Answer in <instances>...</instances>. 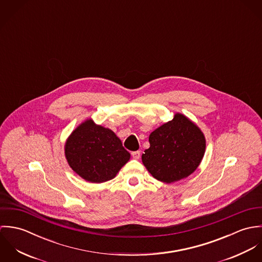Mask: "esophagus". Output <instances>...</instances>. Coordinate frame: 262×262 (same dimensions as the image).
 <instances>
[{
	"label": "esophagus",
	"instance_id": "esophagus-1",
	"mask_svg": "<svg viewBox=\"0 0 262 262\" xmlns=\"http://www.w3.org/2000/svg\"><path fill=\"white\" fill-rule=\"evenodd\" d=\"M131 154H132V157L134 159H139L140 155H141V152L140 151H133Z\"/></svg>",
	"mask_w": 262,
	"mask_h": 262
}]
</instances>
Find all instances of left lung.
I'll use <instances>...</instances> for the list:
<instances>
[{
    "instance_id": "1",
    "label": "left lung",
    "mask_w": 262,
    "mask_h": 262,
    "mask_svg": "<svg viewBox=\"0 0 262 262\" xmlns=\"http://www.w3.org/2000/svg\"><path fill=\"white\" fill-rule=\"evenodd\" d=\"M149 143V148L142 154V162L154 179L165 184L190 176L206 151L204 133L181 113L151 132Z\"/></svg>"
}]
</instances>
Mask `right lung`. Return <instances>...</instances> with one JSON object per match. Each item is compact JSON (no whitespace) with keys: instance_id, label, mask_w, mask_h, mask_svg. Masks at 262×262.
Returning <instances> with one entry per match:
<instances>
[{"instance_id":"add662e5","label":"right lung","mask_w":262,"mask_h":262,"mask_svg":"<svg viewBox=\"0 0 262 262\" xmlns=\"http://www.w3.org/2000/svg\"><path fill=\"white\" fill-rule=\"evenodd\" d=\"M64 155L75 173L93 184L114 179L131 156L111 129L93 119L84 120L71 133Z\"/></svg>"}]
</instances>
